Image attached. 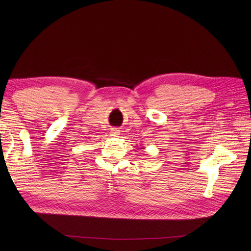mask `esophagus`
I'll return each instance as SVG.
<instances>
[{
    "label": "esophagus",
    "mask_w": 251,
    "mask_h": 251,
    "mask_svg": "<svg viewBox=\"0 0 251 251\" xmlns=\"http://www.w3.org/2000/svg\"><path fill=\"white\" fill-rule=\"evenodd\" d=\"M111 135L114 136V137H118V136H119V132H118V130H113V132H112Z\"/></svg>",
    "instance_id": "esophagus-1"
}]
</instances>
